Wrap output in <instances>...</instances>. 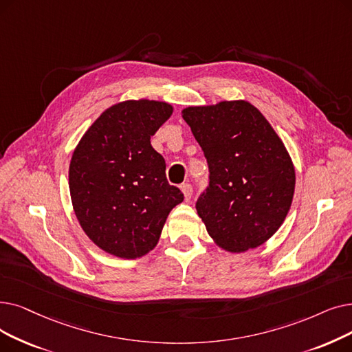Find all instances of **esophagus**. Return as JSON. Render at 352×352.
Masks as SVG:
<instances>
[{
  "instance_id": "obj_1",
  "label": "esophagus",
  "mask_w": 352,
  "mask_h": 352,
  "mask_svg": "<svg viewBox=\"0 0 352 352\" xmlns=\"http://www.w3.org/2000/svg\"><path fill=\"white\" fill-rule=\"evenodd\" d=\"M181 191L184 192L186 200L188 201L190 198H191V195H192V187H191V184H182V186H181Z\"/></svg>"
}]
</instances>
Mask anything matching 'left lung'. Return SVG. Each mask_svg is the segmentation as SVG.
Wrapping results in <instances>:
<instances>
[{"label":"left lung","mask_w":352,"mask_h":352,"mask_svg":"<svg viewBox=\"0 0 352 352\" xmlns=\"http://www.w3.org/2000/svg\"><path fill=\"white\" fill-rule=\"evenodd\" d=\"M208 164L195 203L208 234L228 252L261 246L283 223L295 192V168L266 118L246 100L182 111Z\"/></svg>","instance_id":"1"}]
</instances>
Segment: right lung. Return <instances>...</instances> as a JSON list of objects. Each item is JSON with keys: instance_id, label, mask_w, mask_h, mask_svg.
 Wrapping results in <instances>:
<instances>
[{"instance_id": "add662e5", "label": "right lung", "mask_w": 352, "mask_h": 352, "mask_svg": "<svg viewBox=\"0 0 352 352\" xmlns=\"http://www.w3.org/2000/svg\"><path fill=\"white\" fill-rule=\"evenodd\" d=\"M173 106L126 100L106 109L76 146L69 168L73 208L98 248L136 258L157 246L170 211L184 200L165 177L151 136Z\"/></svg>"}]
</instances>
